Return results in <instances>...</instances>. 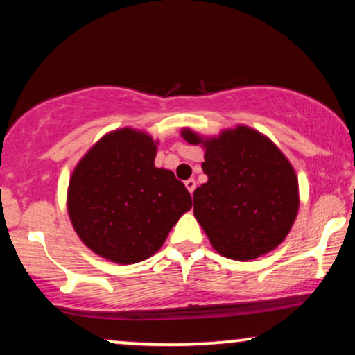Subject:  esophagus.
I'll list each match as a JSON object with an SVG mask.
<instances>
[{"label": "esophagus", "mask_w": 355, "mask_h": 355, "mask_svg": "<svg viewBox=\"0 0 355 355\" xmlns=\"http://www.w3.org/2000/svg\"><path fill=\"white\" fill-rule=\"evenodd\" d=\"M185 187H187V190L190 191V193H193L195 187H197V182H195L193 178H190V180H187V182H185Z\"/></svg>", "instance_id": "obj_1"}]
</instances>
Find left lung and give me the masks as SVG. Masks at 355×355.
<instances>
[{
  "mask_svg": "<svg viewBox=\"0 0 355 355\" xmlns=\"http://www.w3.org/2000/svg\"><path fill=\"white\" fill-rule=\"evenodd\" d=\"M203 148L209 180L193 191V215L217 254L254 260L284 242L299 214V178L267 135L247 125L205 137L182 128Z\"/></svg>",
  "mask_w": 355,
  "mask_h": 355,
  "instance_id": "8db88e82",
  "label": "left lung"
}]
</instances>
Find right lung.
<instances>
[{"instance_id":"add662e5","label":"right lung","mask_w":355,"mask_h":355,"mask_svg":"<svg viewBox=\"0 0 355 355\" xmlns=\"http://www.w3.org/2000/svg\"><path fill=\"white\" fill-rule=\"evenodd\" d=\"M158 140L132 126L105 133L70 175L68 217L81 242L130 266L157 254L191 197L172 170L155 166Z\"/></svg>"}]
</instances>
